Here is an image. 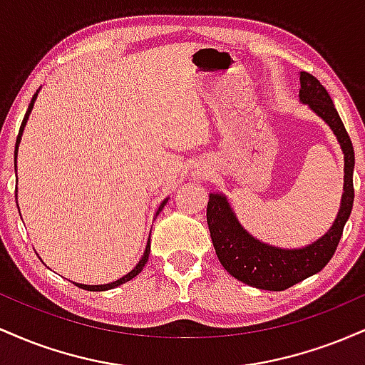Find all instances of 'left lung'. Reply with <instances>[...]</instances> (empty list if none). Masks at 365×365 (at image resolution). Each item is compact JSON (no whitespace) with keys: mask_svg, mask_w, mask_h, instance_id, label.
<instances>
[{"mask_svg":"<svg viewBox=\"0 0 365 365\" xmlns=\"http://www.w3.org/2000/svg\"><path fill=\"white\" fill-rule=\"evenodd\" d=\"M299 99L328 125L343 153L341 202L328 232L299 249L269 245L250 235L240 225L228 197L221 192L209 194L207 225L217 259L233 278L259 290L282 292L319 273L333 257L354 206V145L328 91L311 73L300 72Z\"/></svg>","mask_w":365,"mask_h":365,"instance_id":"obj_1","label":"left lung"}]
</instances>
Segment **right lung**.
<instances>
[{
    "label": "right lung",
    "mask_w": 365,
    "mask_h": 365,
    "mask_svg": "<svg viewBox=\"0 0 365 365\" xmlns=\"http://www.w3.org/2000/svg\"><path fill=\"white\" fill-rule=\"evenodd\" d=\"M39 91H41V89H39ZM39 91L36 92V94H34V98H32L31 104H29V110H27V113H25V118H24V121H22V127H20L19 137H16V144H15V168H16V154H19V145H20V140H22V133H24V128H25V125H27L29 115H31L32 108H34V103H36V99H37V94H39ZM166 202H168V197H166V199L163 200L161 204H159V207H158V211H156V216L159 215V212L163 211V207L166 206ZM16 206H19V204H16ZM149 252H150V237H149V240H148V245H145V250H144V254H142L140 261L137 262V266L133 267V269L130 271V273H127V274H125V276H121L120 279H116V282H113V283H106V284H82V283H75V284H77L78 288H83V290H89V292H104V290H111V288H116V287H120V284L127 283V282H130V279H132V278H135V276L139 274L142 269H144L145 262H148V259H149Z\"/></svg>",
    "instance_id": "add662e5"
}]
</instances>
